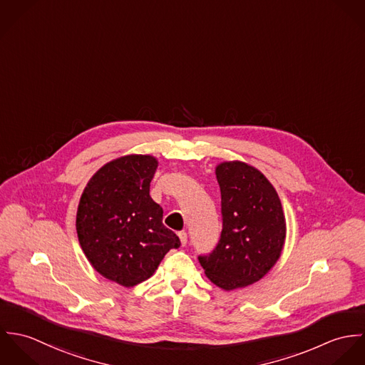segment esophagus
I'll use <instances>...</instances> for the list:
<instances>
[{
  "mask_svg": "<svg viewBox=\"0 0 365 365\" xmlns=\"http://www.w3.org/2000/svg\"><path fill=\"white\" fill-rule=\"evenodd\" d=\"M178 237H180V240H181V245H182V246H185V245H187V240H188V235H187V232H184V230H182V232H180V233H178Z\"/></svg>",
  "mask_w": 365,
  "mask_h": 365,
  "instance_id": "obj_1",
  "label": "esophagus"
}]
</instances>
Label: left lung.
<instances>
[{
  "mask_svg": "<svg viewBox=\"0 0 365 365\" xmlns=\"http://www.w3.org/2000/svg\"><path fill=\"white\" fill-rule=\"evenodd\" d=\"M216 178L222 232L215 249L198 260L213 284L230 291L257 282L279 259L285 216L277 191L255 167L222 163Z\"/></svg>",
  "mask_w": 365,
  "mask_h": 365,
  "instance_id": "8db88e82",
  "label": "left lung"
}]
</instances>
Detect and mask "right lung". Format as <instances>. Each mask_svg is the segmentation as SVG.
<instances>
[{
  "instance_id": "1",
  "label": "right lung",
  "mask_w": 365,
  "mask_h": 365,
  "mask_svg": "<svg viewBox=\"0 0 365 365\" xmlns=\"http://www.w3.org/2000/svg\"><path fill=\"white\" fill-rule=\"evenodd\" d=\"M156 168L155 157L116 158L93 175L78 204L76 229L84 255L101 275L123 287L150 278L181 245L149 194Z\"/></svg>"
}]
</instances>
